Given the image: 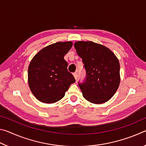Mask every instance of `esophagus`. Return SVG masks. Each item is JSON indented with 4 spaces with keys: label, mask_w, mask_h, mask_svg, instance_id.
Masks as SVG:
<instances>
[{
    "label": "esophagus",
    "mask_w": 146,
    "mask_h": 146,
    "mask_svg": "<svg viewBox=\"0 0 146 146\" xmlns=\"http://www.w3.org/2000/svg\"><path fill=\"white\" fill-rule=\"evenodd\" d=\"M73 76H74V77H75V78L76 79V80L78 78V73H76V72L73 73Z\"/></svg>",
    "instance_id": "obj_1"
}]
</instances>
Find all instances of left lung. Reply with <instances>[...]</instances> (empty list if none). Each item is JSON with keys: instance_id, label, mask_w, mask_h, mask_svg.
Instances as JSON below:
<instances>
[{"instance_id": "left-lung-1", "label": "left lung", "mask_w": 146, "mask_h": 146, "mask_svg": "<svg viewBox=\"0 0 146 146\" xmlns=\"http://www.w3.org/2000/svg\"><path fill=\"white\" fill-rule=\"evenodd\" d=\"M74 46L86 71L85 81L78 84L83 97L97 104L107 102L120 84L117 57L107 47L91 41L76 42Z\"/></svg>"}]
</instances>
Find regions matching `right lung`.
I'll return each instance as SVG.
<instances>
[{"mask_svg": "<svg viewBox=\"0 0 146 146\" xmlns=\"http://www.w3.org/2000/svg\"><path fill=\"white\" fill-rule=\"evenodd\" d=\"M72 46L70 41L58 42L42 49L32 58L28 67V84L40 102L50 104L60 100L75 82L64 58Z\"/></svg>", "mask_w": 146, "mask_h": 146, "instance_id": "add662e5", "label": "right lung"}]
</instances>
